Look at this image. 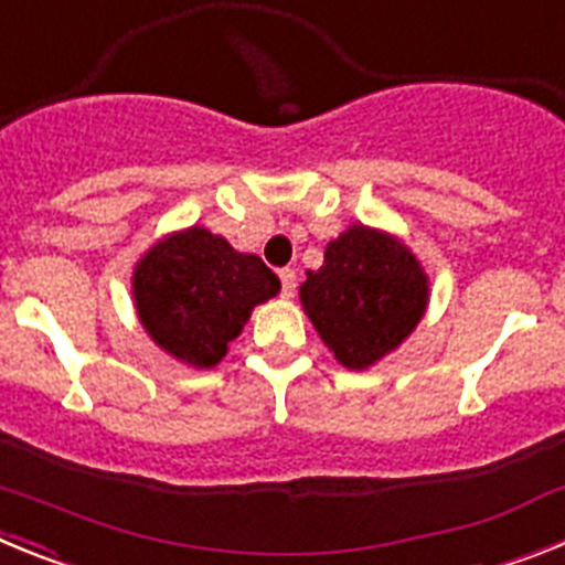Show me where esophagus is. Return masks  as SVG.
I'll list each match as a JSON object with an SVG mask.
<instances>
[{
    "label": "esophagus",
    "instance_id": "obj_1",
    "mask_svg": "<svg viewBox=\"0 0 565 565\" xmlns=\"http://www.w3.org/2000/svg\"><path fill=\"white\" fill-rule=\"evenodd\" d=\"M279 282H282V297H294V291H297V271L294 268H282L279 271Z\"/></svg>",
    "mask_w": 565,
    "mask_h": 565
}]
</instances>
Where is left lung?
Segmentation results:
<instances>
[{
  "instance_id": "left-lung-1",
  "label": "left lung",
  "mask_w": 565,
  "mask_h": 565,
  "mask_svg": "<svg viewBox=\"0 0 565 565\" xmlns=\"http://www.w3.org/2000/svg\"><path fill=\"white\" fill-rule=\"evenodd\" d=\"M299 302L342 367L367 371L391 356L430 306V277L398 234L351 223L306 274Z\"/></svg>"
}]
</instances>
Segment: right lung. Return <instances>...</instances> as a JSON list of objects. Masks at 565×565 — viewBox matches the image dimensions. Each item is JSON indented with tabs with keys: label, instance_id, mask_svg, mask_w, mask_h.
<instances>
[{
	"label": "right lung",
	"instance_id": "right-lung-1",
	"mask_svg": "<svg viewBox=\"0 0 565 565\" xmlns=\"http://www.w3.org/2000/svg\"><path fill=\"white\" fill-rule=\"evenodd\" d=\"M257 254L203 226L163 234L132 268L138 322L163 353L194 371L223 362L257 306L279 294Z\"/></svg>",
	"mask_w": 565,
	"mask_h": 565
}]
</instances>
